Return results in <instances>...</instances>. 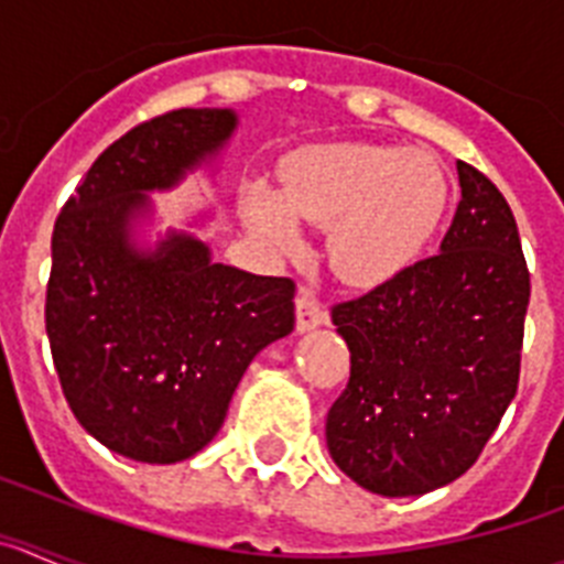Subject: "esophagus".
Returning a JSON list of instances; mask_svg holds the SVG:
<instances>
[{"label":"esophagus","instance_id":"esophagus-1","mask_svg":"<svg viewBox=\"0 0 564 564\" xmlns=\"http://www.w3.org/2000/svg\"><path fill=\"white\" fill-rule=\"evenodd\" d=\"M322 325H327V311L318 305L311 293L302 291L296 296V330L307 333V330H316V327Z\"/></svg>","mask_w":564,"mask_h":564}]
</instances>
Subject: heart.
<instances>
[{"label":"heart","mask_w":564,"mask_h":564,"mask_svg":"<svg viewBox=\"0 0 564 564\" xmlns=\"http://www.w3.org/2000/svg\"><path fill=\"white\" fill-rule=\"evenodd\" d=\"M449 181L426 152L330 143L293 154L282 188L253 183L248 214L268 246L302 248L299 223L330 228V265L347 285L378 288L426 253L449 212Z\"/></svg>","instance_id":"heart-1"}]
</instances>
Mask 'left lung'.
<instances>
[{
    "label": "left lung",
    "mask_w": 564,
    "mask_h": 564,
    "mask_svg": "<svg viewBox=\"0 0 564 564\" xmlns=\"http://www.w3.org/2000/svg\"><path fill=\"white\" fill-rule=\"evenodd\" d=\"M441 253L333 307L350 381L327 412L333 463L381 497H417L475 466L520 381L531 276L506 197L457 161Z\"/></svg>",
    "instance_id": "left-lung-1"
}]
</instances>
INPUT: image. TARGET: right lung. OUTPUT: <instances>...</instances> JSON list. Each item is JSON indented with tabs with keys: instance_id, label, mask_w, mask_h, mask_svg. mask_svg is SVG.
Returning <instances> with one entry per match:
<instances>
[{
	"instance_id": "1",
	"label": "right lung",
	"mask_w": 564,
	"mask_h": 564,
	"mask_svg": "<svg viewBox=\"0 0 564 564\" xmlns=\"http://www.w3.org/2000/svg\"><path fill=\"white\" fill-rule=\"evenodd\" d=\"M234 109H174L104 149L53 228L50 352L89 435L138 463H181L214 441L259 350L293 330V282L214 262L197 234L149 239L172 192L212 169ZM197 212L188 226H206Z\"/></svg>"
}]
</instances>
